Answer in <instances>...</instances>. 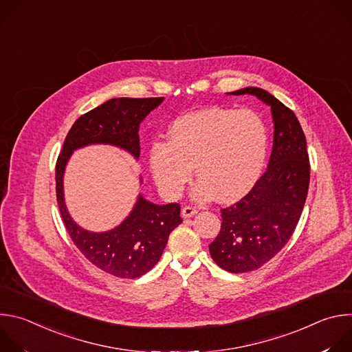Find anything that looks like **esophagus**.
<instances>
[{
  "label": "esophagus",
  "instance_id": "1",
  "mask_svg": "<svg viewBox=\"0 0 352 352\" xmlns=\"http://www.w3.org/2000/svg\"><path fill=\"white\" fill-rule=\"evenodd\" d=\"M196 213H197V210H196L195 208H192V206H185V208H182V210H181V214H182L184 219H189V217L195 216Z\"/></svg>",
  "mask_w": 352,
  "mask_h": 352
}]
</instances>
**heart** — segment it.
Listing matches in <instances>:
<instances>
[{
  "instance_id": "obj_1",
  "label": "heart",
  "mask_w": 352,
  "mask_h": 352,
  "mask_svg": "<svg viewBox=\"0 0 352 352\" xmlns=\"http://www.w3.org/2000/svg\"><path fill=\"white\" fill-rule=\"evenodd\" d=\"M267 153V129L252 110L212 107L173 121L167 142L150 147L148 164L160 192L168 199L181 195L192 177L200 178L192 197L205 202L214 193L232 200L258 181Z\"/></svg>"
}]
</instances>
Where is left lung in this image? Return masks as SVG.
<instances>
[{
    "instance_id": "8db88e82",
    "label": "left lung",
    "mask_w": 352,
    "mask_h": 352,
    "mask_svg": "<svg viewBox=\"0 0 352 352\" xmlns=\"http://www.w3.org/2000/svg\"><path fill=\"white\" fill-rule=\"evenodd\" d=\"M228 94H252L270 106L273 150L266 173L235 205L221 209V230L209 245L213 261L230 273L262 267L291 238L309 188L305 133L295 114L269 91L243 87Z\"/></svg>"
}]
</instances>
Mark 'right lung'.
<instances>
[{"instance_id": "1", "label": "right lung", "mask_w": 352, "mask_h": 352, "mask_svg": "<svg viewBox=\"0 0 352 352\" xmlns=\"http://www.w3.org/2000/svg\"><path fill=\"white\" fill-rule=\"evenodd\" d=\"M163 100L164 97H118L80 116L69 129L57 160V202L67 231L90 263L116 277L136 278L155 267L170 232L182 223L181 208L178 204L156 205L139 195L132 212L118 227L106 232L87 231L79 227L67 210L65 167L76 148L98 143L124 148L138 160L139 125Z\"/></svg>"}]
</instances>
